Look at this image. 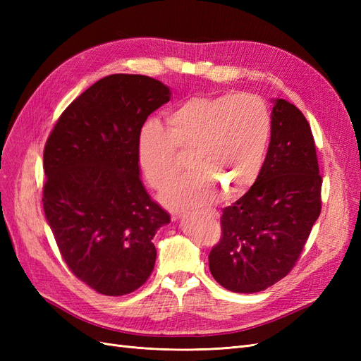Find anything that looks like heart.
Instances as JSON below:
<instances>
[{
  "label": "heart",
  "mask_w": 361,
  "mask_h": 361,
  "mask_svg": "<svg viewBox=\"0 0 361 361\" xmlns=\"http://www.w3.org/2000/svg\"><path fill=\"white\" fill-rule=\"evenodd\" d=\"M271 134V113L250 93L192 96L166 114V128L149 122L138 157L149 183L162 190L188 157L191 169L162 192L171 209L211 204L216 188L241 194L257 179Z\"/></svg>",
  "instance_id": "1"
}]
</instances>
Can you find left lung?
Returning a JSON list of instances; mask_svg holds the SVG:
<instances>
[{
    "instance_id": "left-lung-1",
    "label": "left lung",
    "mask_w": 361,
    "mask_h": 361,
    "mask_svg": "<svg viewBox=\"0 0 361 361\" xmlns=\"http://www.w3.org/2000/svg\"><path fill=\"white\" fill-rule=\"evenodd\" d=\"M272 102L264 166L243 197L223 209V235L209 253L212 277L239 293L286 277L321 214L322 178L309 122L293 104Z\"/></svg>"
}]
</instances>
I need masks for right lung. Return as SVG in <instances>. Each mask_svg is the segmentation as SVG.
<instances>
[{
	"label": "right lung",
	"instance_id": "1",
	"mask_svg": "<svg viewBox=\"0 0 361 361\" xmlns=\"http://www.w3.org/2000/svg\"><path fill=\"white\" fill-rule=\"evenodd\" d=\"M170 96L150 76H105L63 111L43 150V211L61 257L108 297L145 285L157 259L152 239L170 223L138 167L141 128Z\"/></svg>",
	"mask_w": 361,
	"mask_h": 361
}]
</instances>
